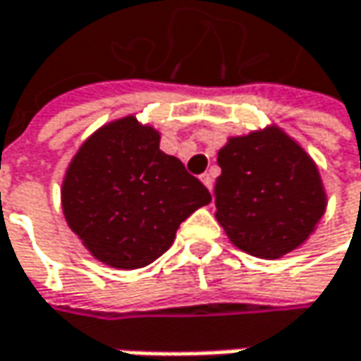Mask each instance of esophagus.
<instances>
[{
  "instance_id": "obj_1",
  "label": "esophagus",
  "mask_w": 361,
  "mask_h": 361,
  "mask_svg": "<svg viewBox=\"0 0 361 361\" xmlns=\"http://www.w3.org/2000/svg\"><path fill=\"white\" fill-rule=\"evenodd\" d=\"M200 181H202L209 190H213V176H211V173H202V176H200Z\"/></svg>"
}]
</instances>
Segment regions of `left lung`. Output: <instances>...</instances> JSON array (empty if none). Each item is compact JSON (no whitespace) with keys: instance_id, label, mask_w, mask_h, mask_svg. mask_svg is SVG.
<instances>
[{"instance_id":"8db88e82","label":"left lung","mask_w":361,"mask_h":361,"mask_svg":"<svg viewBox=\"0 0 361 361\" xmlns=\"http://www.w3.org/2000/svg\"><path fill=\"white\" fill-rule=\"evenodd\" d=\"M216 163L214 216L240 250L275 260L310 238L326 194L314 161L283 130L229 138Z\"/></svg>"}]
</instances>
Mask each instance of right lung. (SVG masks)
I'll return each instance as SVG.
<instances>
[{
    "label": "right lung",
    "mask_w": 361,
    "mask_h": 361,
    "mask_svg": "<svg viewBox=\"0 0 361 361\" xmlns=\"http://www.w3.org/2000/svg\"><path fill=\"white\" fill-rule=\"evenodd\" d=\"M159 132L134 115L97 130L72 159L61 207L84 247L114 269H142L167 252L176 231L211 202L202 181L159 148Z\"/></svg>",
    "instance_id": "right-lung-1"
}]
</instances>
